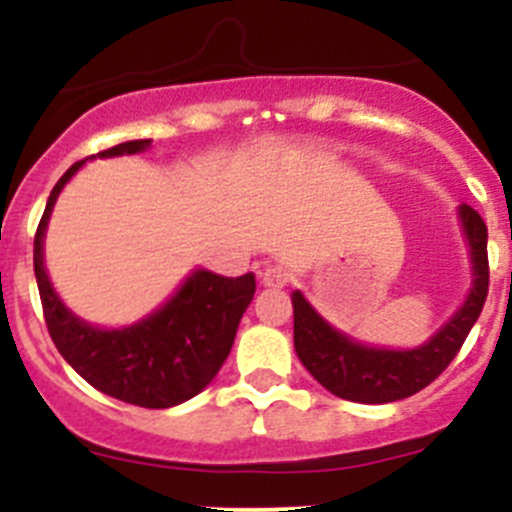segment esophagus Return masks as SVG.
<instances>
[{
  "label": "esophagus",
  "instance_id": "esophagus-1",
  "mask_svg": "<svg viewBox=\"0 0 512 512\" xmlns=\"http://www.w3.org/2000/svg\"><path fill=\"white\" fill-rule=\"evenodd\" d=\"M262 285L265 287H285L289 282V272L282 265H270L262 270Z\"/></svg>",
  "mask_w": 512,
  "mask_h": 512
}]
</instances>
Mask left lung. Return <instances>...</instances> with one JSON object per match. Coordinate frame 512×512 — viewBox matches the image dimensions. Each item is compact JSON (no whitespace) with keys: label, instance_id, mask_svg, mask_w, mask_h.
<instances>
[{"label":"left lung","instance_id":"left-lung-1","mask_svg":"<svg viewBox=\"0 0 512 512\" xmlns=\"http://www.w3.org/2000/svg\"><path fill=\"white\" fill-rule=\"evenodd\" d=\"M458 213L471 245L476 280L463 307L423 347L406 352L364 347L324 322L302 292H292L294 349L299 361L324 389L356 404H389L426 389L456 359L483 312L490 282L488 227L471 205H461Z\"/></svg>","mask_w":512,"mask_h":512}]
</instances>
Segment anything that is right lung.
<instances>
[{"label": "right lung", "mask_w": 512, "mask_h": 512, "mask_svg": "<svg viewBox=\"0 0 512 512\" xmlns=\"http://www.w3.org/2000/svg\"><path fill=\"white\" fill-rule=\"evenodd\" d=\"M151 141H128L106 148L98 158L131 156ZM84 160L71 165L46 200L34 235V275L46 329L59 354L103 394L143 409H170L205 389L235 342L242 312L255 294V275L223 277L198 270L168 304L126 329H98L81 322L56 297L44 270V232L61 188Z\"/></svg>", "instance_id": "right-lung-1"}]
</instances>
